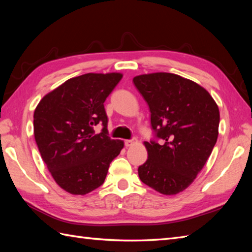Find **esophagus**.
<instances>
[{
	"mask_svg": "<svg viewBox=\"0 0 252 252\" xmlns=\"http://www.w3.org/2000/svg\"><path fill=\"white\" fill-rule=\"evenodd\" d=\"M136 142V138H132V140H126L125 141V145H126V147H129V146H131L133 143H135Z\"/></svg>",
	"mask_w": 252,
	"mask_h": 252,
	"instance_id": "esophagus-1",
	"label": "esophagus"
}]
</instances>
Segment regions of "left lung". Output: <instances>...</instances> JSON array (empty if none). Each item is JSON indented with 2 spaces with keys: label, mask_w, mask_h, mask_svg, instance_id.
<instances>
[{
  "label": "left lung",
  "mask_w": 252,
  "mask_h": 252,
  "mask_svg": "<svg viewBox=\"0 0 252 252\" xmlns=\"http://www.w3.org/2000/svg\"><path fill=\"white\" fill-rule=\"evenodd\" d=\"M133 83L149 106L155 134L144 143L148 158L138 176L155 190L175 195L192 183L210 157L219 134V107L199 84L174 73L142 74Z\"/></svg>",
  "instance_id": "8db88e82"
}]
</instances>
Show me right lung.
I'll return each instance as SVG.
<instances>
[{"label":"right lung","instance_id":"obj_1","mask_svg":"<svg viewBox=\"0 0 252 252\" xmlns=\"http://www.w3.org/2000/svg\"><path fill=\"white\" fill-rule=\"evenodd\" d=\"M121 73H85L46 94L33 115L34 138L53 179L72 195H85L104 183L110 162L123 148L107 130L104 103ZM100 123L102 132L94 126Z\"/></svg>","mask_w":252,"mask_h":252}]
</instances>
